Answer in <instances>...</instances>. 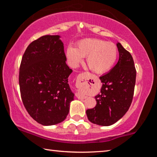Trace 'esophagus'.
<instances>
[{"label":"esophagus","mask_w":157,"mask_h":157,"mask_svg":"<svg viewBox=\"0 0 157 157\" xmlns=\"http://www.w3.org/2000/svg\"><path fill=\"white\" fill-rule=\"evenodd\" d=\"M81 75H79L78 76V81H79L81 80ZM76 97L78 98V99H85V98H86V95H85L84 94H82V93H81L80 91H78L76 93Z\"/></svg>","instance_id":"1"}]
</instances>
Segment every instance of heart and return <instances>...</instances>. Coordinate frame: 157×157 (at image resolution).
<instances>
[{
	"mask_svg": "<svg viewBox=\"0 0 157 157\" xmlns=\"http://www.w3.org/2000/svg\"><path fill=\"white\" fill-rule=\"evenodd\" d=\"M118 48L111 42L98 39H84L79 41L77 48L68 46L66 58L71 66L75 67L86 57L89 68L95 73H104L113 67L118 58Z\"/></svg>",
	"mask_w": 157,
	"mask_h": 157,
	"instance_id": "b5f03b06",
	"label": "heart"
}]
</instances>
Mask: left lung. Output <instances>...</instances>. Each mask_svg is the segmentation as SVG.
Returning <instances> with one entry per match:
<instances>
[{
	"instance_id": "8db88e82",
	"label": "left lung",
	"mask_w": 157,
	"mask_h": 157,
	"mask_svg": "<svg viewBox=\"0 0 157 157\" xmlns=\"http://www.w3.org/2000/svg\"><path fill=\"white\" fill-rule=\"evenodd\" d=\"M119 59L116 66L100 77L102 83L100 93L95 96L96 106L87 109L88 119L92 123L109 126L120 120L132 102L136 71L131 54L117 43Z\"/></svg>"
}]
</instances>
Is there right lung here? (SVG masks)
Segmentation results:
<instances>
[{
  "label": "right lung",
  "mask_w": 157,
  "mask_h": 157,
  "mask_svg": "<svg viewBox=\"0 0 157 157\" xmlns=\"http://www.w3.org/2000/svg\"><path fill=\"white\" fill-rule=\"evenodd\" d=\"M59 35H45L29 45L19 69V86L24 107L42 125L66 119L74 94L68 84L73 72L66 63Z\"/></svg>",
  "instance_id": "add662e5"
}]
</instances>
